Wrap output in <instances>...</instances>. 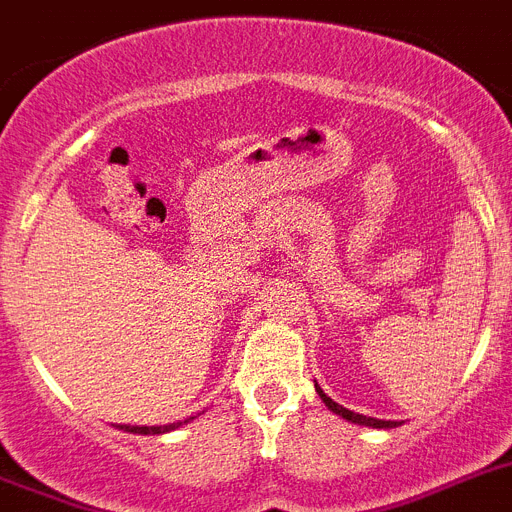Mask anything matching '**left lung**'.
Returning a JSON list of instances; mask_svg holds the SVG:
<instances>
[{
  "label": "left lung",
  "instance_id": "1",
  "mask_svg": "<svg viewBox=\"0 0 512 512\" xmlns=\"http://www.w3.org/2000/svg\"><path fill=\"white\" fill-rule=\"evenodd\" d=\"M316 391H318V396H321V399H323V404L329 406L331 412L339 414V417H344V419H349V422H355V425L378 427V430H386V427H399L401 425V422H391V419H373V417H365V414L349 412V409H344V406L336 404L334 399H329V396H326V393L321 391V386H318V383H316Z\"/></svg>",
  "mask_w": 512,
  "mask_h": 512
}]
</instances>
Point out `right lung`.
Returning <instances> with one entry per match:
<instances>
[{
	"label": "right lung",
	"instance_id": "add662e5",
	"mask_svg": "<svg viewBox=\"0 0 512 512\" xmlns=\"http://www.w3.org/2000/svg\"><path fill=\"white\" fill-rule=\"evenodd\" d=\"M181 427V422H173V425H163V427H137V425H121L124 432H137V435H160V432H170Z\"/></svg>",
	"mask_w": 512,
	"mask_h": 512
}]
</instances>
